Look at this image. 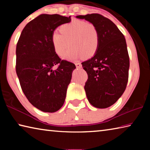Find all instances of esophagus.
<instances>
[{
  "label": "esophagus",
  "instance_id": "esophagus-1",
  "mask_svg": "<svg viewBox=\"0 0 150 150\" xmlns=\"http://www.w3.org/2000/svg\"><path fill=\"white\" fill-rule=\"evenodd\" d=\"M75 65H76V67L78 68V69H80V68L82 67V65H81L80 63H76Z\"/></svg>",
  "mask_w": 150,
  "mask_h": 150
}]
</instances>
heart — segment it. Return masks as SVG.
<instances>
[{
    "label": "heart",
    "mask_w": 150,
    "mask_h": 150,
    "mask_svg": "<svg viewBox=\"0 0 150 150\" xmlns=\"http://www.w3.org/2000/svg\"><path fill=\"white\" fill-rule=\"evenodd\" d=\"M61 33L54 31L51 36V42L54 52L61 56L66 51L63 59L73 60L81 57L90 58L97 52L100 35L96 27L92 23L83 20H74L60 27Z\"/></svg>",
    "instance_id": "heart-1"
}]
</instances>
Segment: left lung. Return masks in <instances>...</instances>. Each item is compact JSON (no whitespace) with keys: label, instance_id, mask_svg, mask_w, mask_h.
<instances>
[{"label":"left lung","instance_id":"1","mask_svg":"<svg viewBox=\"0 0 150 150\" xmlns=\"http://www.w3.org/2000/svg\"><path fill=\"white\" fill-rule=\"evenodd\" d=\"M76 18L93 24L99 32L97 52L81 64L88 75V100L96 108H108L122 95L128 83L130 61L125 38L110 20L99 14Z\"/></svg>","mask_w":150,"mask_h":150}]
</instances>
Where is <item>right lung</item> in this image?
I'll return each mask as SVG.
<instances>
[{"instance_id":"obj_1","label":"right lung","mask_w":150,"mask_h":150,"mask_svg":"<svg viewBox=\"0 0 150 150\" xmlns=\"http://www.w3.org/2000/svg\"><path fill=\"white\" fill-rule=\"evenodd\" d=\"M71 16L41 14L28 23L16 45V71L22 91L32 105L55 112L65 102L75 64L62 60L53 49L51 36ZM58 65L55 70L52 67Z\"/></svg>"}]
</instances>
